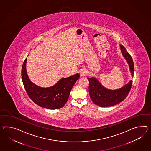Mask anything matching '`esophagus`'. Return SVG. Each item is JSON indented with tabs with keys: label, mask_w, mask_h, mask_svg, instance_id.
Returning a JSON list of instances; mask_svg holds the SVG:
<instances>
[{
	"label": "esophagus",
	"mask_w": 151,
	"mask_h": 151,
	"mask_svg": "<svg viewBox=\"0 0 151 151\" xmlns=\"http://www.w3.org/2000/svg\"><path fill=\"white\" fill-rule=\"evenodd\" d=\"M80 74L81 76H86L87 75L88 72H87V71H86V70L82 69V70L80 71Z\"/></svg>",
	"instance_id": "1"
}]
</instances>
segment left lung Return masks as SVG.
<instances>
[{
    "label": "left lung",
    "instance_id": "obj_1",
    "mask_svg": "<svg viewBox=\"0 0 151 151\" xmlns=\"http://www.w3.org/2000/svg\"><path fill=\"white\" fill-rule=\"evenodd\" d=\"M119 47L122 55L129 65L132 78L134 73V65L132 58L123 45H120ZM87 79L89 83V93L93 102L98 106L104 107L114 106L125 99L132 85V80H130L124 86L120 88L109 89L104 87L96 77H87Z\"/></svg>",
    "mask_w": 151,
    "mask_h": 151
}]
</instances>
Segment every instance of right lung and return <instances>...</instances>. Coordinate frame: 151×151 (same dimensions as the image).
Listing matches in <instances>:
<instances>
[{
	"label": "right lung",
	"instance_id": "add662e5",
	"mask_svg": "<svg viewBox=\"0 0 151 151\" xmlns=\"http://www.w3.org/2000/svg\"><path fill=\"white\" fill-rule=\"evenodd\" d=\"M26 58L22 68V79L26 92L30 98L41 107L59 109L64 106L70 91L80 77L78 73L70 77L63 78L55 85L49 87H41L30 81L26 70Z\"/></svg>",
	"mask_w": 151,
	"mask_h": 151
}]
</instances>
